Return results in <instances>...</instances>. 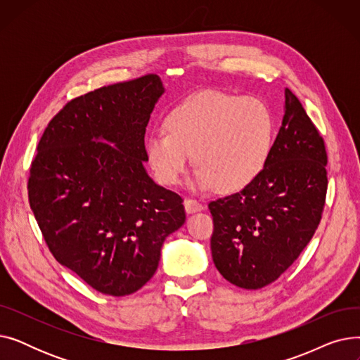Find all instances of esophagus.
Listing matches in <instances>:
<instances>
[{"instance_id":"1","label":"esophagus","mask_w":360,"mask_h":360,"mask_svg":"<svg viewBox=\"0 0 360 360\" xmlns=\"http://www.w3.org/2000/svg\"><path fill=\"white\" fill-rule=\"evenodd\" d=\"M184 207H185V212H186L188 214L204 210V205H202L200 201L193 200V198H186V200L184 201Z\"/></svg>"}]
</instances>
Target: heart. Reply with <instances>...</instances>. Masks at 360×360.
<instances>
[{
    "mask_svg": "<svg viewBox=\"0 0 360 360\" xmlns=\"http://www.w3.org/2000/svg\"><path fill=\"white\" fill-rule=\"evenodd\" d=\"M166 129L147 140L146 155L159 182L176 185L193 160L200 166L195 190L216 186L233 193L248 186L266 167L274 139V120L255 98L201 91L179 103Z\"/></svg>",
    "mask_w": 360,
    "mask_h": 360,
    "instance_id": "heart-1",
    "label": "heart"
}]
</instances>
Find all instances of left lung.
Masks as SVG:
<instances>
[{"label":"left lung","instance_id":"8db88e82","mask_svg":"<svg viewBox=\"0 0 360 360\" xmlns=\"http://www.w3.org/2000/svg\"><path fill=\"white\" fill-rule=\"evenodd\" d=\"M323 137L295 94L266 167L242 191L209 204L212 255L219 273L242 289H261L285 273L312 239L327 194Z\"/></svg>","mask_w":360,"mask_h":360}]
</instances>
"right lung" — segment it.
<instances>
[{
  "instance_id": "add662e5",
  "label": "right lung",
  "mask_w": 360,
  "mask_h": 360,
  "mask_svg": "<svg viewBox=\"0 0 360 360\" xmlns=\"http://www.w3.org/2000/svg\"><path fill=\"white\" fill-rule=\"evenodd\" d=\"M163 93L148 74L72 99L32 162L29 202L49 251L105 295L141 289L165 239L185 223L182 198L144 167L146 127Z\"/></svg>"
}]
</instances>
